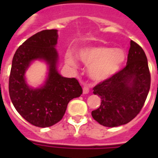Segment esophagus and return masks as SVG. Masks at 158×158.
<instances>
[{
    "instance_id": "esophagus-1",
    "label": "esophagus",
    "mask_w": 158,
    "mask_h": 158,
    "mask_svg": "<svg viewBox=\"0 0 158 158\" xmlns=\"http://www.w3.org/2000/svg\"><path fill=\"white\" fill-rule=\"evenodd\" d=\"M89 87L88 84H84V88H83V94H89Z\"/></svg>"
}]
</instances>
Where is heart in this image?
Masks as SVG:
<instances>
[{
    "label": "heart",
    "mask_w": 158,
    "mask_h": 158,
    "mask_svg": "<svg viewBox=\"0 0 158 158\" xmlns=\"http://www.w3.org/2000/svg\"><path fill=\"white\" fill-rule=\"evenodd\" d=\"M80 59L90 65L89 74L92 79L102 81L113 76L119 70L125 60V54L121 49H111L105 47L84 48L79 52ZM67 63L72 66L76 65L71 54H66Z\"/></svg>",
    "instance_id": "1"
}]
</instances>
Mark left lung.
<instances>
[{"label":"left lung","instance_id":"8db88e82","mask_svg":"<svg viewBox=\"0 0 158 158\" xmlns=\"http://www.w3.org/2000/svg\"><path fill=\"white\" fill-rule=\"evenodd\" d=\"M150 84L147 56L143 48L131 40L125 67L93 89L94 94L101 98V105L92 111V116L106 127L127 124L144 105Z\"/></svg>","mask_w":158,"mask_h":158}]
</instances>
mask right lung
Instances as JSON below:
<instances>
[{
    "label": "right lung",
    "instance_id": "obj_1",
    "mask_svg": "<svg viewBox=\"0 0 158 158\" xmlns=\"http://www.w3.org/2000/svg\"><path fill=\"white\" fill-rule=\"evenodd\" d=\"M57 38L56 29H47L27 39L14 55L9 78V94L16 110L31 125L41 128L59 122L69 102L83 93L75 78H64L57 71ZM34 59H43L49 65L47 81L39 89L28 87L24 77Z\"/></svg>",
    "mask_w": 158,
    "mask_h": 158
}]
</instances>
